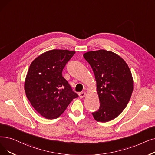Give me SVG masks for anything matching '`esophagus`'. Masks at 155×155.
<instances>
[{
    "mask_svg": "<svg viewBox=\"0 0 155 155\" xmlns=\"http://www.w3.org/2000/svg\"><path fill=\"white\" fill-rule=\"evenodd\" d=\"M85 95H86V92H82L79 93V97H80V98L84 97Z\"/></svg>",
    "mask_w": 155,
    "mask_h": 155,
    "instance_id": "34e87169",
    "label": "esophagus"
}]
</instances>
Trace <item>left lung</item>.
I'll use <instances>...</instances> for the list:
<instances>
[{"instance_id": "obj_1", "label": "left lung", "mask_w": 155, "mask_h": 155, "mask_svg": "<svg viewBox=\"0 0 155 155\" xmlns=\"http://www.w3.org/2000/svg\"><path fill=\"white\" fill-rule=\"evenodd\" d=\"M84 58L95 76L100 103L99 110L92 114L97 122H109L124 111L131 97V71L124 60L111 51H89Z\"/></svg>"}]
</instances>
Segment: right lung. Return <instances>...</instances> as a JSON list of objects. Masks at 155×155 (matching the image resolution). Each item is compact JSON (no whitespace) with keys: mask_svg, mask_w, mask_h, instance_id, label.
<instances>
[{"mask_svg":"<svg viewBox=\"0 0 155 155\" xmlns=\"http://www.w3.org/2000/svg\"><path fill=\"white\" fill-rule=\"evenodd\" d=\"M75 51L54 49L38 56L31 63L25 82L26 97L31 106L48 119L58 118L71 101L78 97L62 71Z\"/></svg>","mask_w":155,"mask_h":155,"instance_id":"right-lung-1","label":"right lung"}]
</instances>
